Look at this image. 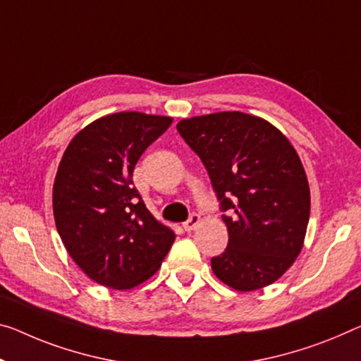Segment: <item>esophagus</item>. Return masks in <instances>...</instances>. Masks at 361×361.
Returning <instances> with one entry per match:
<instances>
[{"label":"esophagus","instance_id":"obj_1","mask_svg":"<svg viewBox=\"0 0 361 361\" xmlns=\"http://www.w3.org/2000/svg\"><path fill=\"white\" fill-rule=\"evenodd\" d=\"M200 224V214L197 213H192L190 218H188L184 224H182V227H184V231L187 232H192L195 227Z\"/></svg>","mask_w":361,"mask_h":361}]
</instances>
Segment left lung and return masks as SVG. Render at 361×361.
Here are the masks:
<instances>
[{
	"label": "left lung",
	"instance_id": "1",
	"mask_svg": "<svg viewBox=\"0 0 361 361\" xmlns=\"http://www.w3.org/2000/svg\"><path fill=\"white\" fill-rule=\"evenodd\" d=\"M177 132L198 154L229 232L212 269L232 289H262L302 250L310 187L290 142L268 121L238 111L184 119Z\"/></svg>",
	"mask_w": 361,
	"mask_h": 361
}]
</instances>
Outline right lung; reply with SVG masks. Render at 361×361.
<instances>
[{
    "label": "right lung",
    "mask_w": 361,
    "mask_h": 361,
    "mask_svg": "<svg viewBox=\"0 0 361 361\" xmlns=\"http://www.w3.org/2000/svg\"><path fill=\"white\" fill-rule=\"evenodd\" d=\"M171 123L135 111L104 116L72 138L59 163L53 213L61 240L79 268L109 289L142 284L174 243L132 179L143 152Z\"/></svg>",
    "instance_id": "obj_1"
}]
</instances>
